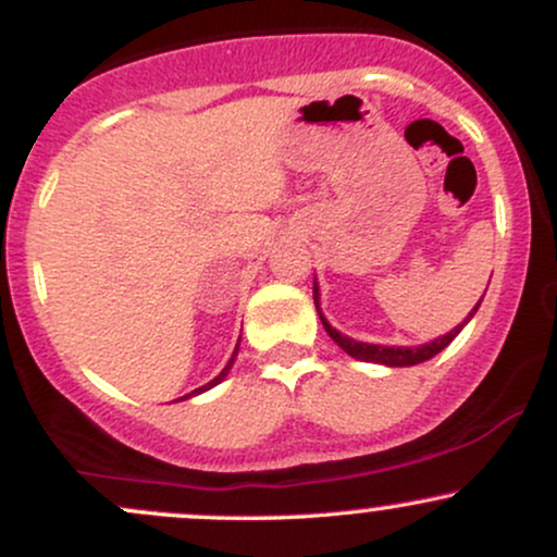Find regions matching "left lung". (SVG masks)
I'll use <instances>...</instances> for the list:
<instances>
[{"instance_id": "8db88e82", "label": "left lung", "mask_w": 557, "mask_h": 557, "mask_svg": "<svg viewBox=\"0 0 557 557\" xmlns=\"http://www.w3.org/2000/svg\"><path fill=\"white\" fill-rule=\"evenodd\" d=\"M314 304H317V314H319V319H322V324H324V330H327V335H330L332 341H335L337 345H341V348H343L348 356H354V359H359V361L385 363V367H417V363L430 361L432 356H437L440 350L447 348V345L453 343V337H456L458 332L463 330V324L469 322V319L476 314V309H479V304H482V300H479L474 309H471V314L466 317L463 324H458L456 330H450V332H447V335L437 337V341H432V343L413 345V348H406V345L359 343V341H354V337H348V335H343V332H337V330L332 327V324L327 322V319H324L322 309H319V287H317V283H314Z\"/></svg>"}]
</instances>
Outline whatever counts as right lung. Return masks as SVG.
Returning a JSON list of instances; mask_svg holds the SVG:
<instances>
[{"label": "right lung", "mask_w": 557, "mask_h": 557, "mask_svg": "<svg viewBox=\"0 0 557 557\" xmlns=\"http://www.w3.org/2000/svg\"><path fill=\"white\" fill-rule=\"evenodd\" d=\"M238 345H240V337H238ZM238 345H235V350H233V359H230V361H227V367H225V369H222V372H220V374H216L212 382H207V385L196 387V389H194V393L183 395V398H177V400H188V398H194V395H198V393H203V389H209V387L220 385V382H222V380H225V376H227V372H230V369H233V361H235V356H238Z\"/></svg>", "instance_id": "1"}]
</instances>
